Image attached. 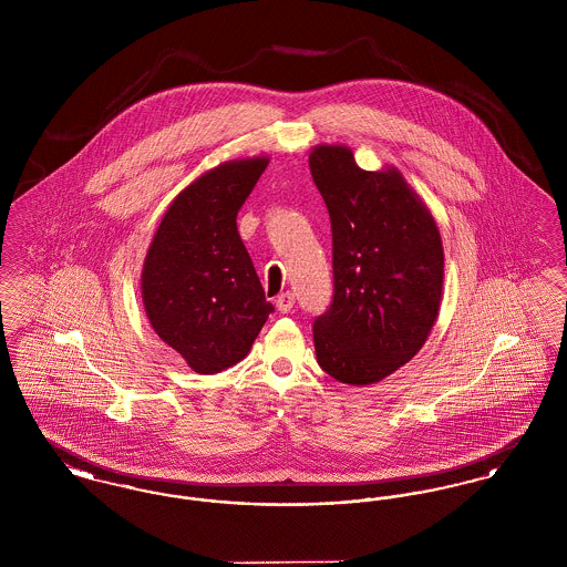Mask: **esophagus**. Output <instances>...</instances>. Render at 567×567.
I'll list each match as a JSON object with an SVG mask.
<instances>
[{"mask_svg": "<svg viewBox=\"0 0 567 567\" xmlns=\"http://www.w3.org/2000/svg\"><path fill=\"white\" fill-rule=\"evenodd\" d=\"M293 303H296V296L293 293H280L278 299H276V308L282 312V315H287V312H291L293 310Z\"/></svg>", "mask_w": 567, "mask_h": 567, "instance_id": "1", "label": "esophagus"}]
</instances>
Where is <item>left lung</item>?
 Segmentation results:
<instances>
[{"mask_svg":"<svg viewBox=\"0 0 567 567\" xmlns=\"http://www.w3.org/2000/svg\"><path fill=\"white\" fill-rule=\"evenodd\" d=\"M333 240V301L315 321L317 361L363 386L423 349L442 303L444 248L430 208L398 167L361 169L342 144L310 151Z\"/></svg>","mask_w":567,"mask_h":567,"instance_id":"obj_1","label":"left lung"}]
</instances>
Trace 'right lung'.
<instances>
[{
    "instance_id": "right-lung-1",
    "label": "right lung",
    "mask_w": 567,
    "mask_h": 567,
    "mask_svg": "<svg viewBox=\"0 0 567 567\" xmlns=\"http://www.w3.org/2000/svg\"><path fill=\"white\" fill-rule=\"evenodd\" d=\"M268 157L220 163L181 190L148 246L142 301L163 342L193 372H223L250 352L274 306L236 216Z\"/></svg>"
}]
</instances>
